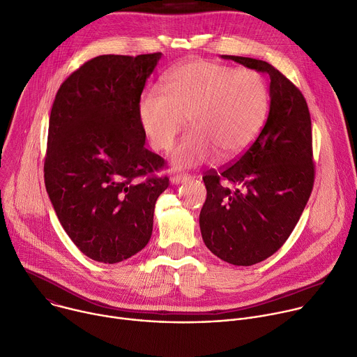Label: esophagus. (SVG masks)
<instances>
[{
    "instance_id": "obj_1",
    "label": "esophagus",
    "mask_w": 357,
    "mask_h": 357,
    "mask_svg": "<svg viewBox=\"0 0 357 357\" xmlns=\"http://www.w3.org/2000/svg\"><path fill=\"white\" fill-rule=\"evenodd\" d=\"M189 178H190V175H188V174H176V175H174L171 178V183L172 185H178V183H182V182L188 181Z\"/></svg>"
}]
</instances>
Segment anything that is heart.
I'll return each mask as SVG.
<instances>
[{
  "label": "heart",
  "mask_w": 357,
  "mask_h": 357,
  "mask_svg": "<svg viewBox=\"0 0 357 357\" xmlns=\"http://www.w3.org/2000/svg\"><path fill=\"white\" fill-rule=\"evenodd\" d=\"M270 105L264 76L252 69L190 59L172 68L164 94L145 91L138 101V120L152 148L169 151L186 124L192 130L172 154L176 168L234 160L257 139Z\"/></svg>",
  "instance_id": "heart-1"
}]
</instances>
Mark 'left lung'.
Returning <instances> with one entry per match:
<instances>
[{"label":"left lung","instance_id":"obj_1","mask_svg":"<svg viewBox=\"0 0 357 357\" xmlns=\"http://www.w3.org/2000/svg\"><path fill=\"white\" fill-rule=\"evenodd\" d=\"M222 58L268 75L270 112L257 139L233 165L203 176L208 196L199 225L215 256L229 264L252 266L281 248L311 196V116L299 89L270 63Z\"/></svg>","mask_w":357,"mask_h":357}]
</instances>
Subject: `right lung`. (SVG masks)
Masks as SVG:
<instances>
[{"instance_id":"obj_1","label":"right lung","mask_w":357,"mask_h":357,"mask_svg":"<svg viewBox=\"0 0 357 357\" xmlns=\"http://www.w3.org/2000/svg\"><path fill=\"white\" fill-rule=\"evenodd\" d=\"M161 52L101 55L59 87L49 119L45 186L56 216L89 259L114 264L151 238L164 158L148 151L138 101Z\"/></svg>"}]
</instances>
